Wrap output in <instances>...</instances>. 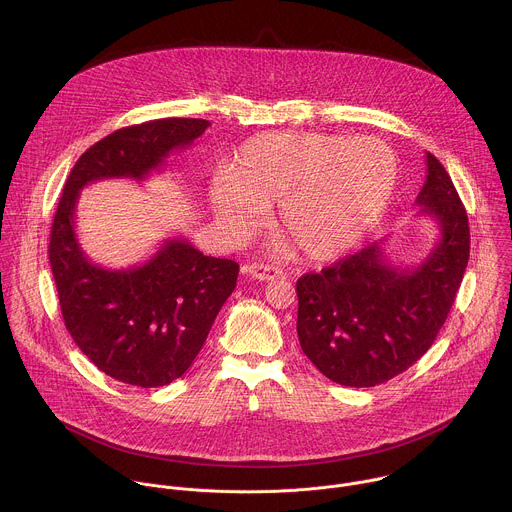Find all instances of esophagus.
I'll return each mask as SVG.
<instances>
[{"instance_id":"1","label":"esophagus","mask_w":512,"mask_h":512,"mask_svg":"<svg viewBox=\"0 0 512 512\" xmlns=\"http://www.w3.org/2000/svg\"><path fill=\"white\" fill-rule=\"evenodd\" d=\"M246 274L260 282H270V280H278L284 276V272L280 268L268 266V264H252L246 268Z\"/></svg>"}]
</instances>
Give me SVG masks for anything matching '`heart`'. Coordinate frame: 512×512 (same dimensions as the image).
Returning a JSON list of instances; mask_svg holds the SVG:
<instances>
[{
	"label": "heart",
	"instance_id": "1",
	"mask_svg": "<svg viewBox=\"0 0 512 512\" xmlns=\"http://www.w3.org/2000/svg\"><path fill=\"white\" fill-rule=\"evenodd\" d=\"M396 185V157L374 138L270 132L234 153L209 189L220 224L250 228L276 203V224L309 260L349 252L384 213Z\"/></svg>",
	"mask_w": 512,
	"mask_h": 512
}]
</instances>
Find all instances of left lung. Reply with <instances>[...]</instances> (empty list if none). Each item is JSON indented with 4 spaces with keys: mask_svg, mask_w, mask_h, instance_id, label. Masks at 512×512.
Segmentation results:
<instances>
[{
    "mask_svg": "<svg viewBox=\"0 0 512 512\" xmlns=\"http://www.w3.org/2000/svg\"><path fill=\"white\" fill-rule=\"evenodd\" d=\"M426 157L416 205L438 220L439 240L420 266H390L374 242L295 284L301 351L337 384L368 388L408 370L436 341L461 286L469 220L445 167Z\"/></svg>",
    "mask_w": 512,
    "mask_h": 512,
    "instance_id": "obj_1",
    "label": "left lung"
}]
</instances>
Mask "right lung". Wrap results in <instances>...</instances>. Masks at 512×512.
<instances>
[{"label":"right lung","mask_w":512,"mask_h":512,"mask_svg":"<svg viewBox=\"0 0 512 512\" xmlns=\"http://www.w3.org/2000/svg\"><path fill=\"white\" fill-rule=\"evenodd\" d=\"M209 126L163 118L116 130L78 157L55 213L49 262L65 325L88 361L132 386L157 388L185 374L236 288L238 264L171 238L142 266H96L74 232L78 193L98 179H146Z\"/></svg>","instance_id":"add662e5"}]
</instances>
